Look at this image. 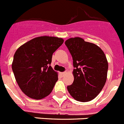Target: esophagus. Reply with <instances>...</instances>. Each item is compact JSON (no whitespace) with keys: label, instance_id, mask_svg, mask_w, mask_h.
Here are the masks:
<instances>
[{"label":"esophagus","instance_id":"obj_1","mask_svg":"<svg viewBox=\"0 0 124 124\" xmlns=\"http://www.w3.org/2000/svg\"><path fill=\"white\" fill-rule=\"evenodd\" d=\"M65 73V72H61V73H60V74H61L62 76H63Z\"/></svg>","mask_w":124,"mask_h":124}]
</instances>
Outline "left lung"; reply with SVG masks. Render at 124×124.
<instances>
[{"label": "left lung", "instance_id": "8db88e82", "mask_svg": "<svg viewBox=\"0 0 124 124\" xmlns=\"http://www.w3.org/2000/svg\"><path fill=\"white\" fill-rule=\"evenodd\" d=\"M73 59L74 80L67 90L75 100L91 101L101 92L107 79L108 63L100 47L81 38L65 42Z\"/></svg>", "mask_w": 124, "mask_h": 124}]
</instances>
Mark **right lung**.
I'll return each mask as SVG.
<instances>
[{
  "instance_id": "right-lung-1",
  "label": "right lung",
  "mask_w": 124,
  "mask_h": 124,
  "mask_svg": "<svg viewBox=\"0 0 124 124\" xmlns=\"http://www.w3.org/2000/svg\"><path fill=\"white\" fill-rule=\"evenodd\" d=\"M63 43L62 38L40 36L16 50L12 70L19 87L26 96L41 100L52 91L58 75L50 65L52 54Z\"/></svg>"
}]
</instances>
